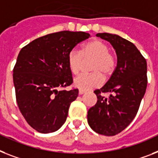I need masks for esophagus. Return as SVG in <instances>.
Masks as SVG:
<instances>
[{
  "mask_svg": "<svg viewBox=\"0 0 158 158\" xmlns=\"http://www.w3.org/2000/svg\"><path fill=\"white\" fill-rule=\"evenodd\" d=\"M85 90H81V89H80V90H79V94L80 95L83 94H85Z\"/></svg>",
  "mask_w": 158,
  "mask_h": 158,
  "instance_id": "obj_1",
  "label": "esophagus"
}]
</instances>
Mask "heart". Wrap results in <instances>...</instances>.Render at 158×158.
Here are the masks:
<instances>
[{"mask_svg": "<svg viewBox=\"0 0 158 158\" xmlns=\"http://www.w3.org/2000/svg\"><path fill=\"white\" fill-rule=\"evenodd\" d=\"M93 60L89 74H81L74 79V85L81 90L97 88L103 83V77H110L115 70L116 56L110 51L105 42L95 39L82 46L81 52L71 51L68 55V66L70 72L77 75L81 72L84 60Z\"/></svg>", "mask_w": 158, "mask_h": 158, "instance_id": "b5f03b06", "label": "heart"}]
</instances>
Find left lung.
I'll list each match as a JSON object with an SVG mask.
<instances>
[{
    "label": "left lung",
    "mask_w": 158,
    "mask_h": 158,
    "mask_svg": "<svg viewBox=\"0 0 158 158\" xmlns=\"http://www.w3.org/2000/svg\"><path fill=\"white\" fill-rule=\"evenodd\" d=\"M110 42L117 55V66L108 81L94 90L97 103L89 108L87 119L95 132L111 136L124 130L134 119L146 90V60L132 43L117 35L98 33ZM102 93H110L106 99Z\"/></svg>",
    "instance_id": "8db88e82"
}]
</instances>
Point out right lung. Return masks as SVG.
<instances>
[{"instance_id":"right-lung-1","label":"right lung","mask_w":158,"mask_h":158,"mask_svg":"<svg viewBox=\"0 0 158 158\" xmlns=\"http://www.w3.org/2000/svg\"><path fill=\"white\" fill-rule=\"evenodd\" d=\"M90 35L64 31L38 38L21 49L14 68L16 100L28 124L41 133L57 131L66 121L77 89L65 90L73 77L68 55Z\"/></svg>"}]
</instances>
